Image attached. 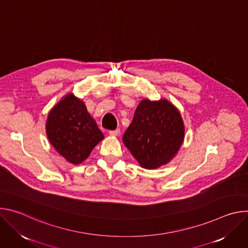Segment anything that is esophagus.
Instances as JSON below:
<instances>
[{
    "mask_svg": "<svg viewBox=\"0 0 248 248\" xmlns=\"http://www.w3.org/2000/svg\"><path fill=\"white\" fill-rule=\"evenodd\" d=\"M120 132H121L120 128H117V129H115V130H110V131H109V134L112 135V136H118V135L120 134Z\"/></svg>",
    "mask_w": 248,
    "mask_h": 248,
    "instance_id": "34e87169",
    "label": "esophagus"
}]
</instances>
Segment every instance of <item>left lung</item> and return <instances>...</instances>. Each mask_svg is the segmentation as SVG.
<instances>
[{
	"label": "left lung",
	"instance_id": "8db88e82",
	"mask_svg": "<svg viewBox=\"0 0 248 248\" xmlns=\"http://www.w3.org/2000/svg\"><path fill=\"white\" fill-rule=\"evenodd\" d=\"M184 137L181 114L170 102L143 100L137 106L123 140L141 167L156 169L175 155Z\"/></svg>",
	"mask_w": 248,
	"mask_h": 248
}]
</instances>
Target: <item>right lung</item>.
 Wrapping results in <instances>:
<instances>
[{
  "instance_id": "right-lung-1",
  "label": "right lung",
  "mask_w": 248,
  "mask_h": 248,
  "mask_svg": "<svg viewBox=\"0 0 248 248\" xmlns=\"http://www.w3.org/2000/svg\"><path fill=\"white\" fill-rule=\"evenodd\" d=\"M47 136L54 148L69 163L80 164L104 138L82 101L65 96L49 114Z\"/></svg>"
}]
</instances>
